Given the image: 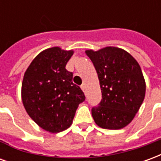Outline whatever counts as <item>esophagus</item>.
Wrapping results in <instances>:
<instances>
[{
  "instance_id": "esophagus-1",
  "label": "esophagus",
  "mask_w": 161,
  "mask_h": 161,
  "mask_svg": "<svg viewBox=\"0 0 161 161\" xmlns=\"http://www.w3.org/2000/svg\"><path fill=\"white\" fill-rule=\"evenodd\" d=\"M81 89L83 90V91H84V92H85V91H86V86H85V84H82V85H81Z\"/></svg>"
}]
</instances>
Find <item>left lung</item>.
Listing matches in <instances>:
<instances>
[{"instance_id": "obj_1", "label": "left lung", "mask_w": 161, "mask_h": 161, "mask_svg": "<svg viewBox=\"0 0 161 161\" xmlns=\"http://www.w3.org/2000/svg\"><path fill=\"white\" fill-rule=\"evenodd\" d=\"M85 53L97 72L102 100L91 109L96 124L105 129H121L138 112L146 93V82L138 62L125 50L107 46Z\"/></svg>"}]
</instances>
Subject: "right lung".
Here are the masks:
<instances>
[{"instance_id":"1","label":"right lung","mask_w":161,"mask_h":161,"mask_svg":"<svg viewBox=\"0 0 161 161\" xmlns=\"http://www.w3.org/2000/svg\"><path fill=\"white\" fill-rule=\"evenodd\" d=\"M74 52L58 46L39 53L23 77L21 99L31 118L50 133L70 127L78 105L85 99L79 86L72 83V72L65 69Z\"/></svg>"}]
</instances>
